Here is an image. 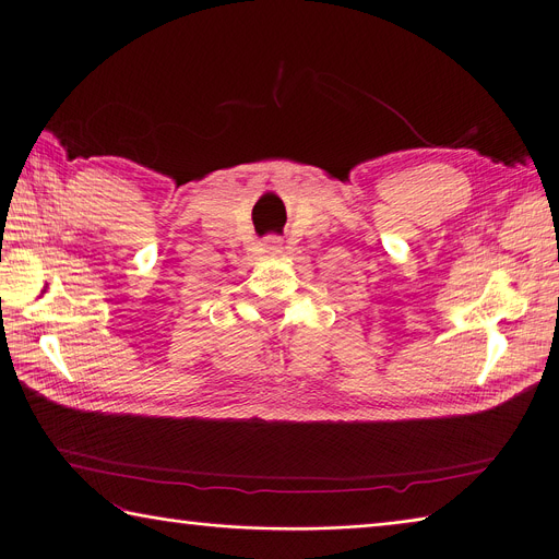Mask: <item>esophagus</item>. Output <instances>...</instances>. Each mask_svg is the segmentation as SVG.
I'll use <instances>...</instances> for the list:
<instances>
[{"label": "esophagus", "mask_w": 559, "mask_h": 559, "mask_svg": "<svg viewBox=\"0 0 559 559\" xmlns=\"http://www.w3.org/2000/svg\"><path fill=\"white\" fill-rule=\"evenodd\" d=\"M264 248H266V253H272V255L283 253V239L276 237V235H269V237L264 239Z\"/></svg>", "instance_id": "34e87169"}]
</instances>
